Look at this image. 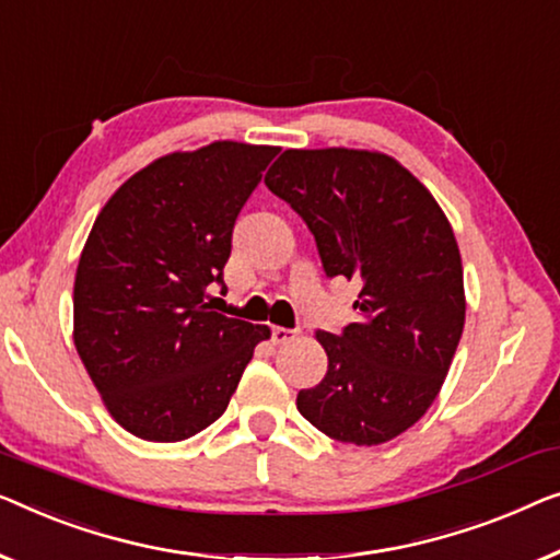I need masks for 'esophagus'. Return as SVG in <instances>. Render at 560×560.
I'll return each mask as SVG.
<instances>
[{
  "instance_id": "34e87169",
  "label": "esophagus",
  "mask_w": 560,
  "mask_h": 560,
  "mask_svg": "<svg viewBox=\"0 0 560 560\" xmlns=\"http://www.w3.org/2000/svg\"><path fill=\"white\" fill-rule=\"evenodd\" d=\"M270 336H272V343H275V346H282V343H290V340L295 338V330L275 326V328L270 330Z\"/></svg>"
}]
</instances>
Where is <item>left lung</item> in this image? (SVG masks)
I'll return each instance as SVG.
<instances>
[{
  "label": "left lung",
  "instance_id": "8db88e82",
  "mask_svg": "<svg viewBox=\"0 0 560 560\" xmlns=\"http://www.w3.org/2000/svg\"><path fill=\"white\" fill-rule=\"evenodd\" d=\"M313 232L328 278L361 282L359 320L318 330L328 371L298 411L330 440L374 447L424 417L465 328L452 224L399 161L359 149H288L265 176Z\"/></svg>",
  "mask_w": 560,
  "mask_h": 560
}]
</instances>
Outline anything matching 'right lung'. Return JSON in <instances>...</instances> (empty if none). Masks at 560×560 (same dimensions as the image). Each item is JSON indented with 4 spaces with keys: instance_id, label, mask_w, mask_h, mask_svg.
I'll return each instance as SVG.
<instances>
[{
    "instance_id": "right-lung-1",
    "label": "right lung",
    "mask_w": 560,
    "mask_h": 560,
    "mask_svg": "<svg viewBox=\"0 0 560 560\" xmlns=\"http://www.w3.org/2000/svg\"><path fill=\"white\" fill-rule=\"evenodd\" d=\"M278 145L214 141L151 161L105 201L80 255L72 340L105 409L145 442L224 415L270 328L207 303L232 230Z\"/></svg>"
}]
</instances>
